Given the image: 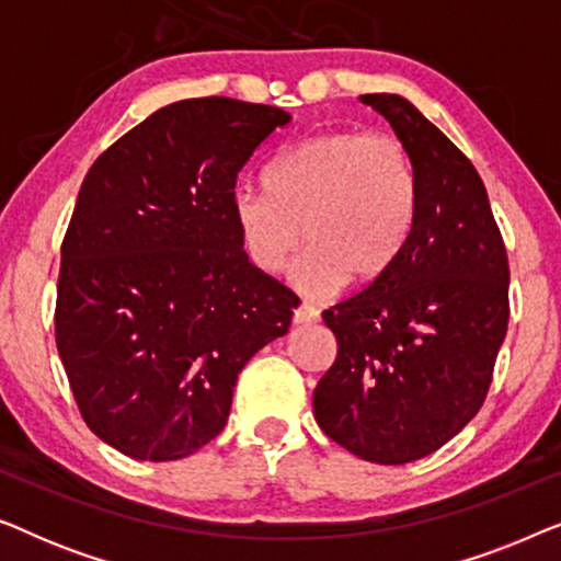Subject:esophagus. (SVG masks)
Segmentation results:
<instances>
[{
	"label": "esophagus",
	"instance_id": "34e87169",
	"mask_svg": "<svg viewBox=\"0 0 561 561\" xmlns=\"http://www.w3.org/2000/svg\"><path fill=\"white\" fill-rule=\"evenodd\" d=\"M319 319V311L311 304H301L294 309V324H313Z\"/></svg>",
	"mask_w": 561,
	"mask_h": 561
}]
</instances>
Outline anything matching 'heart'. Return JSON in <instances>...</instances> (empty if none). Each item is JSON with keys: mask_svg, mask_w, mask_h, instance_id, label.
<instances>
[{"mask_svg": "<svg viewBox=\"0 0 561 561\" xmlns=\"http://www.w3.org/2000/svg\"><path fill=\"white\" fill-rule=\"evenodd\" d=\"M267 194L240 188L232 214L242 248L260 271L278 273L304 244L296 280L327 294L378 283L409 244L419 175L401 137L342 127L313 135L275 160Z\"/></svg>", "mask_w": 561, "mask_h": 561, "instance_id": "1", "label": "heart"}]
</instances>
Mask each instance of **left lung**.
I'll use <instances>...</instances> for the list:
<instances>
[{
	"mask_svg": "<svg viewBox=\"0 0 561 561\" xmlns=\"http://www.w3.org/2000/svg\"><path fill=\"white\" fill-rule=\"evenodd\" d=\"M359 99L409 145L419 211L396 265L321 313L336 357L313 390V416L352 455L405 465L485 403L508 329V255L465 152L403 96Z\"/></svg>",
	"mask_w": 561,
	"mask_h": 561,
	"instance_id": "left-lung-1",
	"label": "left lung"
}]
</instances>
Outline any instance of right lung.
I'll return each instance as SVG.
<instances>
[{
  "label": "right lung",
  "mask_w": 561,
  "mask_h": 561,
  "mask_svg": "<svg viewBox=\"0 0 561 561\" xmlns=\"http://www.w3.org/2000/svg\"><path fill=\"white\" fill-rule=\"evenodd\" d=\"M290 114L227 96L168 104L89 168L60 244L56 347L81 419L171 462L227 424L237 375L298 296L250 263L237 173Z\"/></svg>",
  "instance_id": "add662e5"
}]
</instances>
